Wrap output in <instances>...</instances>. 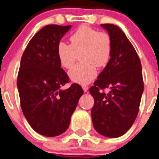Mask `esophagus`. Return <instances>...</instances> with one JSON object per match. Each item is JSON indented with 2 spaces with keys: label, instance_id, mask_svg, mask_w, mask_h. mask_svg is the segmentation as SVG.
<instances>
[{
  "label": "esophagus",
  "instance_id": "obj_1",
  "mask_svg": "<svg viewBox=\"0 0 159 159\" xmlns=\"http://www.w3.org/2000/svg\"><path fill=\"white\" fill-rule=\"evenodd\" d=\"M82 89H83V90H84V93H86L89 89V87L86 86V85H82Z\"/></svg>",
  "mask_w": 159,
  "mask_h": 159
}]
</instances>
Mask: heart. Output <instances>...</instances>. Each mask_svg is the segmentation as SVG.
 Wrapping results in <instances>:
<instances>
[{"mask_svg":"<svg viewBox=\"0 0 159 159\" xmlns=\"http://www.w3.org/2000/svg\"><path fill=\"white\" fill-rule=\"evenodd\" d=\"M70 45L59 41L57 56L60 65L69 69L79 57L81 63L70 70L68 75L71 81L80 84H86L96 76V68L103 67L111 58L112 43L106 32H98L87 26H81L70 38Z\"/></svg>","mask_w":159,"mask_h":159,"instance_id":"b5f03b06","label":"heart"}]
</instances>
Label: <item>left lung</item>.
<instances>
[{"label": "left lung", "mask_w": 159, "mask_h": 159, "mask_svg": "<svg viewBox=\"0 0 159 159\" xmlns=\"http://www.w3.org/2000/svg\"><path fill=\"white\" fill-rule=\"evenodd\" d=\"M101 26L111 37L112 50L109 62L89 89L94 98L92 121L100 134L115 138L126 133L137 116L143 92L142 67L124 32L113 24Z\"/></svg>", "instance_id": "8db88e82"}]
</instances>
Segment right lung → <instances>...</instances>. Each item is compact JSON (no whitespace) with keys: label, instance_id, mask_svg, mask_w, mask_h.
Returning a JSON list of instances; mask_svg holds the SVG:
<instances>
[{"label":"right lung","instance_id":"right-lung-1","mask_svg":"<svg viewBox=\"0 0 159 159\" xmlns=\"http://www.w3.org/2000/svg\"><path fill=\"white\" fill-rule=\"evenodd\" d=\"M71 26L48 25L26 46L17 79L25 118L39 134L52 137L64 133L84 92L78 84L62 89L69 78L61 68L57 45Z\"/></svg>","mask_w":159,"mask_h":159}]
</instances>
